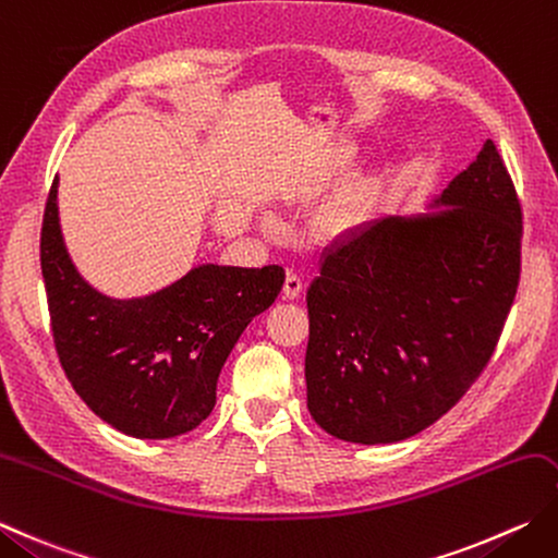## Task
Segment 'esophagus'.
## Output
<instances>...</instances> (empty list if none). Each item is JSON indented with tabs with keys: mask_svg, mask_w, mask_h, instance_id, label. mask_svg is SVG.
I'll return each instance as SVG.
<instances>
[{
	"mask_svg": "<svg viewBox=\"0 0 558 558\" xmlns=\"http://www.w3.org/2000/svg\"><path fill=\"white\" fill-rule=\"evenodd\" d=\"M302 288H304V280H302L300 272L288 270L286 286H282V298H286V300H298L300 294H302Z\"/></svg>",
	"mask_w": 558,
	"mask_h": 558,
	"instance_id": "esophagus-1",
	"label": "esophagus"
}]
</instances>
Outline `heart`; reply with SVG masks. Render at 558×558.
Wrapping results in <instances>:
<instances>
[{"label": "heart", "mask_w": 558, "mask_h": 558, "mask_svg": "<svg viewBox=\"0 0 558 558\" xmlns=\"http://www.w3.org/2000/svg\"><path fill=\"white\" fill-rule=\"evenodd\" d=\"M353 155H355V149H353V147H345V149H343V157H341V161H338V163L351 161ZM348 222H351V210H348V207H345V210H336V213L329 217V220H326V227H329L331 232H338V229H343Z\"/></svg>", "instance_id": "b5f03b06"}]
</instances>
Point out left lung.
I'll use <instances>...</instances> for the list:
<instances>
[{"label": "left lung", "mask_w": 558, "mask_h": 558, "mask_svg": "<svg viewBox=\"0 0 558 558\" xmlns=\"http://www.w3.org/2000/svg\"><path fill=\"white\" fill-rule=\"evenodd\" d=\"M440 205L360 227L326 251L307 290V407L338 440L425 430L496 351L520 282L522 210L494 142Z\"/></svg>", "instance_id": "left-lung-1"}]
</instances>
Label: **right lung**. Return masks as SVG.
<instances>
[{
  "mask_svg": "<svg viewBox=\"0 0 558 558\" xmlns=\"http://www.w3.org/2000/svg\"><path fill=\"white\" fill-rule=\"evenodd\" d=\"M40 268L64 375L98 418L142 440L177 438L210 416L225 360L286 282L280 266L205 264L147 298H106L64 248L58 179L43 215Z\"/></svg>",
  "mask_w": 558,
  "mask_h": 558,
  "instance_id": "right-lung-1",
  "label": "right lung"
}]
</instances>
